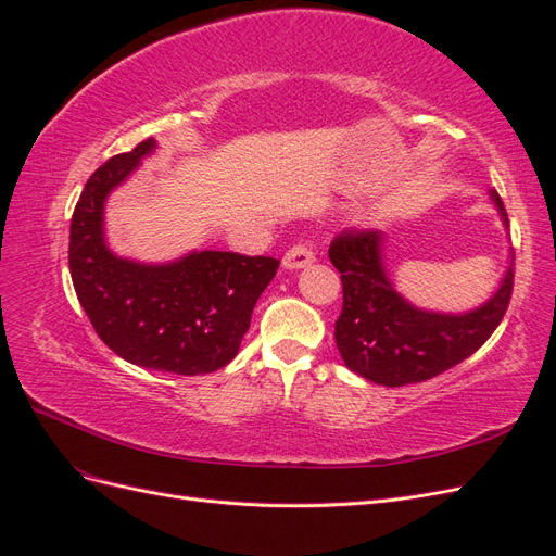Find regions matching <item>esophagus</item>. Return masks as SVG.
I'll list each match as a JSON object with an SVG mask.
<instances>
[{
    "instance_id": "34e87169",
    "label": "esophagus",
    "mask_w": 556,
    "mask_h": 556,
    "mask_svg": "<svg viewBox=\"0 0 556 556\" xmlns=\"http://www.w3.org/2000/svg\"><path fill=\"white\" fill-rule=\"evenodd\" d=\"M313 262H315L313 250L308 245H301V243L290 248L288 252H285V257H282V266L290 268V271H296V268H306Z\"/></svg>"
}]
</instances>
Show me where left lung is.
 Listing matches in <instances>:
<instances>
[{
	"label": "left lung",
	"mask_w": 556,
	"mask_h": 556,
	"mask_svg": "<svg viewBox=\"0 0 556 556\" xmlns=\"http://www.w3.org/2000/svg\"><path fill=\"white\" fill-rule=\"evenodd\" d=\"M490 197L508 229L496 190ZM384 231L341 233L329 260L343 282V311L336 319V348L350 371L384 387L425 382L457 366L490 339L510 304L513 252L498 288L466 313L419 308L403 296L384 266Z\"/></svg>",
	"instance_id": "obj_1"
}]
</instances>
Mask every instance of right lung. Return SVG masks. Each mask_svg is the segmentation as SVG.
<instances>
[{"label": "right lung", "mask_w": 556, "mask_h": 556, "mask_svg": "<svg viewBox=\"0 0 556 556\" xmlns=\"http://www.w3.org/2000/svg\"><path fill=\"white\" fill-rule=\"evenodd\" d=\"M148 139L90 176L72 217L70 271L83 311L117 357L150 371L204 376L241 348L278 260L192 250L172 262L115 255L106 241L109 194L155 153Z\"/></svg>", "instance_id": "1"}]
</instances>
